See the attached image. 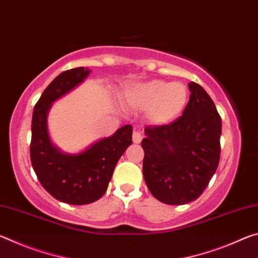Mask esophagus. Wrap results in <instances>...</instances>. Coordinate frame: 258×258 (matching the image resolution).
<instances>
[{
    "label": "esophagus",
    "instance_id": "obj_1",
    "mask_svg": "<svg viewBox=\"0 0 258 258\" xmlns=\"http://www.w3.org/2000/svg\"><path fill=\"white\" fill-rule=\"evenodd\" d=\"M133 142L134 143H140L141 142V140H142V132H141V130L140 128H138V127H135L134 130H133Z\"/></svg>",
    "mask_w": 258,
    "mask_h": 258
}]
</instances>
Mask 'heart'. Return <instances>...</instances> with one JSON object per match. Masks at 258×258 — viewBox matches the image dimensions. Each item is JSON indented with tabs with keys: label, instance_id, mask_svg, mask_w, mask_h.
I'll use <instances>...</instances> for the list:
<instances>
[{
	"label": "heart",
	"instance_id": "b5f03b06",
	"mask_svg": "<svg viewBox=\"0 0 258 258\" xmlns=\"http://www.w3.org/2000/svg\"><path fill=\"white\" fill-rule=\"evenodd\" d=\"M187 97V89L182 83L154 80L133 86L125 94V100L134 108L147 110L152 123L164 125L180 116Z\"/></svg>",
	"mask_w": 258,
	"mask_h": 258
}]
</instances>
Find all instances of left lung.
Masks as SVG:
<instances>
[{
    "mask_svg": "<svg viewBox=\"0 0 258 258\" xmlns=\"http://www.w3.org/2000/svg\"><path fill=\"white\" fill-rule=\"evenodd\" d=\"M189 89L182 116L168 125L147 126L141 142L148 189L167 205H184L200 197L220 163V113L202 86L192 82Z\"/></svg>",
    "mask_w": 258,
    "mask_h": 258,
    "instance_id": "1",
    "label": "left lung"
}]
</instances>
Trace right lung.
<instances>
[{
  "label": "right lung",
  "mask_w": 258,
  "mask_h": 258,
  "mask_svg": "<svg viewBox=\"0 0 258 258\" xmlns=\"http://www.w3.org/2000/svg\"><path fill=\"white\" fill-rule=\"evenodd\" d=\"M89 73L84 67L61 73L44 90L33 111L29 151L34 171L52 197L71 205H86L101 198L117 161L132 145L131 125L78 155L62 154L52 145L46 126L51 103L84 81Z\"/></svg>",
  "instance_id": "obj_1"
}]
</instances>
